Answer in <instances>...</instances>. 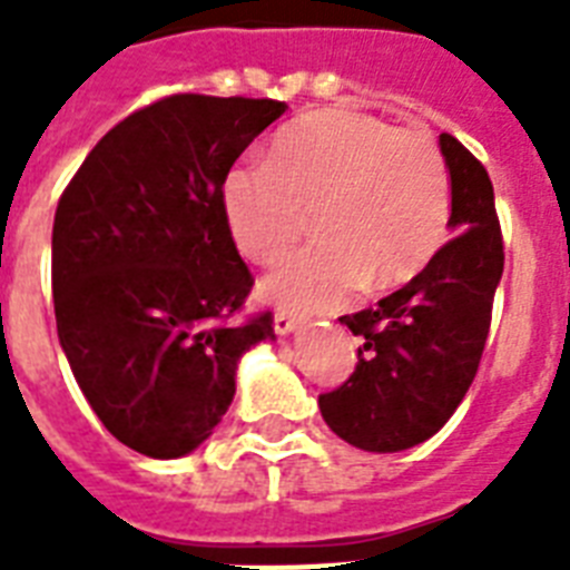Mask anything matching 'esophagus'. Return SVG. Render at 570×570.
I'll return each instance as SVG.
<instances>
[{
	"label": "esophagus",
	"instance_id": "obj_1",
	"mask_svg": "<svg viewBox=\"0 0 570 570\" xmlns=\"http://www.w3.org/2000/svg\"><path fill=\"white\" fill-rule=\"evenodd\" d=\"M304 320L298 316V313L293 311H277L275 313V331L281 334V337H289V334H295V331L302 328Z\"/></svg>",
	"mask_w": 570,
	"mask_h": 570
}]
</instances>
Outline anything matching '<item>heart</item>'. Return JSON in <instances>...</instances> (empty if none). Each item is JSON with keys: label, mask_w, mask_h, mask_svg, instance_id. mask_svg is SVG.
<instances>
[{"label": "heart", "mask_w": 570, "mask_h": 570, "mask_svg": "<svg viewBox=\"0 0 570 570\" xmlns=\"http://www.w3.org/2000/svg\"><path fill=\"white\" fill-rule=\"evenodd\" d=\"M222 206L254 263L281 257L316 213L322 239L277 263L259 289L275 304L325 311L361 286L393 289L425 272L446 242L450 171L429 132L325 109L289 124L268 165L233 168Z\"/></svg>", "instance_id": "b5f03b06"}]
</instances>
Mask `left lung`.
Instances as JSON below:
<instances>
[{
    "instance_id": "8db88e82",
    "label": "left lung",
    "mask_w": 570,
    "mask_h": 570,
    "mask_svg": "<svg viewBox=\"0 0 570 570\" xmlns=\"http://www.w3.org/2000/svg\"><path fill=\"white\" fill-rule=\"evenodd\" d=\"M450 171V230L425 272L375 307L343 316L364 337L352 379L320 396L331 432L366 452H402L429 441L473 384L503 277L494 186L459 138L441 132Z\"/></svg>"
}]
</instances>
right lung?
<instances>
[{"instance_id":"obj_1","label":"right lung","mask_w":570,"mask_h":570,"mask_svg":"<svg viewBox=\"0 0 570 570\" xmlns=\"http://www.w3.org/2000/svg\"><path fill=\"white\" fill-rule=\"evenodd\" d=\"M286 102L174 94L97 141L52 224L58 343L120 443L183 459L222 423L272 313L236 322L250 272L222 189Z\"/></svg>"}]
</instances>
